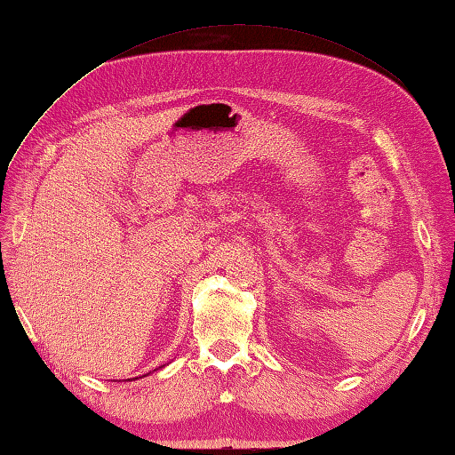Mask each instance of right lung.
I'll return each instance as SVG.
<instances>
[{
	"mask_svg": "<svg viewBox=\"0 0 455 455\" xmlns=\"http://www.w3.org/2000/svg\"><path fill=\"white\" fill-rule=\"evenodd\" d=\"M132 379H137V377H132Z\"/></svg>",
	"mask_w": 455,
	"mask_h": 455,
	"instance_id": "right-lung-1",
	"label": "right lung"
}]
</instances>
